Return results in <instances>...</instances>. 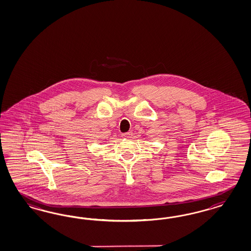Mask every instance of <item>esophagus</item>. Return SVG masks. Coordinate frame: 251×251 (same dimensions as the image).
<instances>
[{
    "instance_id": "esophagus-1",
    "label": "esophagus",
    "mask_w": 251,
    "mask_h": 251,
    "mask_svg": "<svg viewBox=\"0 0 251 251\" xmlns=\"http://www.w3.org/2000/svg\"><path fill=\"white\" fill-rule=\"evenodd\" d=\"M122 138H125V139H129L130 137L132 136V133L129 131V132H126V133H122Z\"/></svg>"
}]
</instances>
